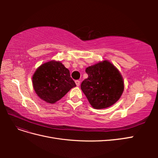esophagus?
<instances>
[{
  "label": "esophagus",
  "mask_w": 158,
  "mask_h": 158,
  "mask_svg": "<svg viewBox=\"0 0 158 158\" xmlns=\"http://www.w3.org/2000/svg\"><path fill=\"white\" fill-rule=\"evenodd\" d=\"M75 83H76V85H77V86H79L80 84V81L76 80L75 81Z\"/></svg>",
  "instance_id": "esophagus-1"
}]
</instances>
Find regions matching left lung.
<instances>
[{
  "mask_svg": "<svg viewBox=\"0 0 158 158\" xmlns=\"http://www.w3.org/2000/svg\"><path fill=\"white\" fill-rule=\"evenodd\" d=\"M88 78L81 84V89L94 109L111 106L120 99L124 91L121 73L108 60L90 66L85 69Z\"/></svg>",
  "mask_w": 158,
  "mask_h": 158,
  "instance_id": "left-lung-1",
  "label": "left lung"
}]
</instances>
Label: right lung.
Wrapping results in <instances>:
<instances>
[{
    "mask_svg": "<svg viewBox=\"0 0 158 158\" xmlns=\"http://www.w3.org/2000/svg\"><path fill=\"white\" fill-rule=\"evenodd\" d=\"M35 93L47 103L53 104L76 87L70 71L59 61L51 60L38 67L32 77Z\"/></svg>",
    "mask_w": 158,
    "mask_h": 158,
    "instance_id": "obj_1",
    "label": "right lung"
}]
</instances>
